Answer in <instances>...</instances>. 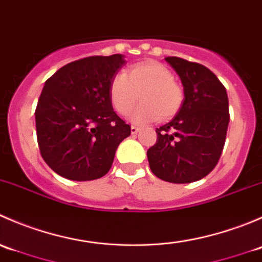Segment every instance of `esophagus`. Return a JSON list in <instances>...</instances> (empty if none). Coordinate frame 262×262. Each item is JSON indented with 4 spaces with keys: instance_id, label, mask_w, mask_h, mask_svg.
Listing matches in <instances>:
<instances>
[{
    "instance_id": "1",
    "label": "esophagus",
    "mask_w": 262,
    "mask_h": 262,
    "mask_svg": "<svg viewBox=\"0 0 262 262\" xmlns=\"http://www.w3.org/2000/svg\"><path fill=\"white\" fill-rule=\"evenodd\" d=\"M130 130H132V134H137L139 130H141V128H139V126H137V125H132Z\"/></svg>"
}]
</instances>
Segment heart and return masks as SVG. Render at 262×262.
I'll list each match as a JSON object with an SVG mask.
<instances>
[{
  "label": "heart",
  "mask_w": 262,
  "mask_h": 262,
  "mask_svg": "<svg viewBox=\"0 0 262 262\" xmlns=\"http://www.w3.org/2000/svg\"><path fill=\"white\" fill-rule=\"evenodd\" d=\"M139 95L142 104L132 114V120L137 123H149L158 116L167 120L178 114L184 102V90L173 81L172 72L156 62L133 66L128 73L116 75L110 83V100L121 115L130 113Z\"/></svg>",
  "instance_id": "heart-1"
}]
</instances>
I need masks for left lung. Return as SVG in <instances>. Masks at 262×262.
<instances>
[{"label":"left lung","instance_id":"obj_1","mask_svg":"<svg viewBox=\"0 0 262 262\" xmlns=\"http://www.w3.org/2000/svg\"><path fill=\"white\" fill-rule=\"evenodd\" d=\"M184 86V102L170 123L156 129L157 142L147 150L152 172L173 184L205 178L215 167L229 123L226 87L203 64L165 58Z\"/></svg>","mask_w":262,"mask_h":262}]
</instances>
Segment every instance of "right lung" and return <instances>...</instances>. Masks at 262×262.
Masks as SVG:
<instances>
[{
    "instance_id": "obj_1",
    "label": "right lung",
    "mask_w": 262,
    "mask_h": 262,
    "mask_svg": "<svg viewBox=\"0 0 262 262\" xmlns=\"http://www.w3.org/2000/svg\"><path fill=\"white\" fill-rule=\"evenodd\" d=\"M124 64L121 54L82 58L46 81L35 110L36 137L43 160L62 178H102L130 136L110 100V83Z\"/></svg>"
}]
</instances>
